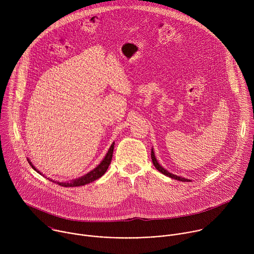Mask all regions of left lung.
<instances>
[{
  "label": "left lung",
  "mask_w": 254,
  "mask_h": 254,
  "mask_svg": "<svg viewBox=\"0 0 254 254\" xmlns=\"http://www.w3.org/2000/svg\"><path fill=\"white\" fill-rule=\"evenodd\" d=\"M151 157H152V161H153V164H154L155 168H156L159 172H161L162 174H164L165 176H168V177H170V178H172V179H175V180H178V181H182V182H190L189 179L181 178V177L176 176V175H174V174H172V173H169V172H168L167 170H165L162 166H160V164H159L158 161L156 160V157H155V154H154V151H153V150H152V153H151Z\"/></svg>",
  "instance_id": "left-lung-1"
}]
</instances>
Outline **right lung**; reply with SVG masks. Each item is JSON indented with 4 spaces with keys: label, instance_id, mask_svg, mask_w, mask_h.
<instances>
[{
    "label": "right lung",
    "instance_id": "1",
    "mask_svg": "<svg viewBox=\"0 0 254 254\" xmlns=\"http://www.w3.org/2000/svg\"><path fill=\"white\" fill-rule=\"evenodd\" d=\"M114 147H115V142L111 146L110 150H108V152H107L106 156L104 157V159L102 160V162H101L94 170H92L91 172H89V173L86 174L85 176H83V177H81V178H79V179L71 181V182H68V183H63V182L60 183V182H57V184L60 185V186H63V187H78V186H83V185L89 184V183L93 182V181L97 180L98 178H100V177L106 172L107 168L110 167V164H111L112 159H113ZM28 162H29V164L32 166V168H33L35 171H37V169H36V168L32 165V163H31L29 160H28ZM37 172H38L39 174H41L39 171H37ZM48 179H49V178H48ZM51 181H52V182H54L53 180H51ZM55 183H56V182H55Z\"/></svg>",
    "mask_w": 254,
    "mask_h": 254
}]
</instances>
